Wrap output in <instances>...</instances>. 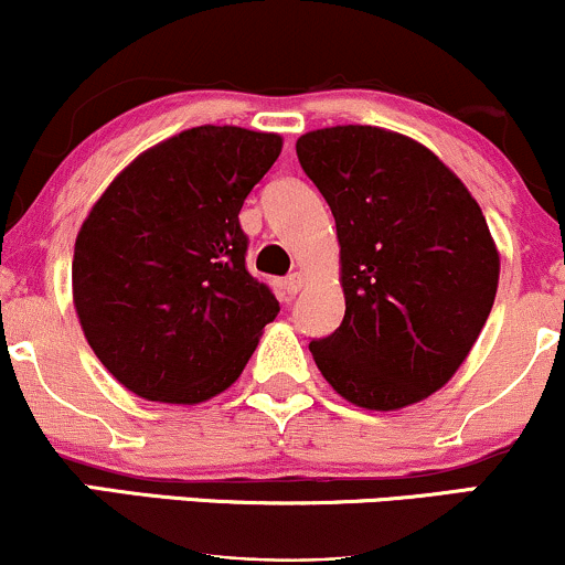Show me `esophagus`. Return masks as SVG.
<instances>
[{
  "label": "esophagus",
  "mask_w": 565,
  "mask_h": 565,
  "mask_svg": "<svg viewBox=\"0 0 565 565\" xmlns=\"http://www.w3.org/2000/svg\"><path fill=\"white\" fill-rule=\"evenodd\" d=\"M302 284H305L302 274H291V276H287V281H284V291H287L289 297H295L297 291L302 289Z\"/></svg>",
  "instance_id": "obj_1"
}]
</instances>
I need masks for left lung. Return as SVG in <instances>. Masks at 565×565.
<instances>
[{
	"instance_id": "8db88e82",
	"label": "left lung",
	"mask_w": 565,
	"mask_h": 565,
	"mask_svg": "<svg viewBox=\"0 0 565 565\" xmlns=\"http://www.w3.org/2000/svg\"><path fill=\"white\" fill-rule=\"evenodd\" d=\"M340 242L345 319L310 340L342 398L393 412L454 377L499 284V252L462 180L417 140L380 127H327L297 140Z\"/></svg>"
}]
</instances>
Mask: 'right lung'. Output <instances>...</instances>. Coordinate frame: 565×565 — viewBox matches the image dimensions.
<instances>
[{
    "label": "right lung",
    "mask_w": 565,
    "mask_h": 565,
    "mask_svg": "<svg viewBox=\"0 0 565 565\" xmlns=\"http://www.w3.org/2000/svg\"><path fill=\"white\" fill-rule=\"evenodd\" d=\"M281 138L193 127L116 174L74 246V308L127 391L201 404L238 380L278 300L246 270L244 199Z\"/></svg>",
    "instance_id": "add662e5"
}]
</instances>
